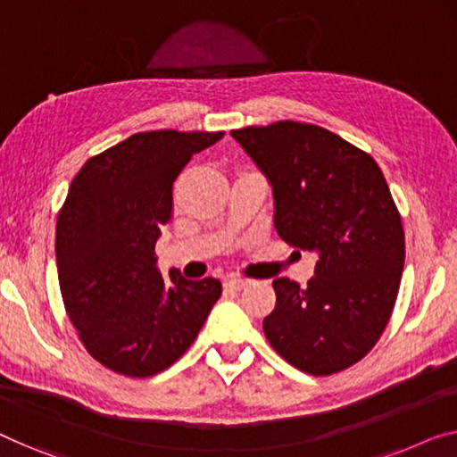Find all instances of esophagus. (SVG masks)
<instances>
[{
    "label": "esophagus",
    "instance_id": "1",
    "mask_svg": "<svg viewBox=\"0 0 457 457\" xmlns=\"http://www.w3.org/2000/svg\"><path fill=\"white\" fill-rule=\"evenodd\" d=\"M248 283H250V278H244V277H229L228 281H226V287H228V289L240 291V289L246 287Z\"/></svg>",
    "mask_w": 457,
    "mask_h": 457
}]
</instances>
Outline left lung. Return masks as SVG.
<instances>
[{
	"instance_id": "1",
	"label": "left lung",
	"mask_w": 457,
	"mask_h": 457,
	"mask_svg": "<svg viewBox=\"0 0 457 457\" xmlns=\"http://www.w3.org/2000/svg\"><path fill=\"white\" fill-rule=\"evenodd\" d=\"M275 195V228L318 254L305 287L275 278L262 320L278 355L310 376H332L370 353L390 322L404 269L403 217L370 154L312 122L231 131Z\"/></svg>"
}]
</instances>
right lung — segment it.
Returning a JSON list of instances; mask_svg holds the SVG:
<instances>
[{"instance_id":"right-lung-1","label":"right lung","mask_w":457,"mask_h":457,"mask_svg":"<svg viewBox=\"0 0 457 457\" xmlns=\"http://www.w3.org/2000/svg\"><path fill=\"white\" fill-rule=\"evenodd\" d=\"M223 131H143L92 155L54 231L61 297L81 345L114 373L155 376L176 363L221 297L213 277L163 278L155 242L172 220L174 180Z\"/></svg>"}]
</instances>
